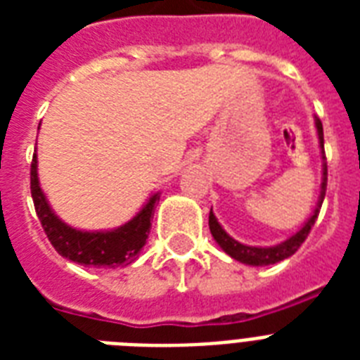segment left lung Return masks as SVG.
<instances>
[{"label": "left lung", "instance_id": "left-lung-1", "mask_svg": "<svg viewBox=\"0 0 360 360\" xmlns=\"http://www.w3.org/2000/svg\"><path fill=\"white\" fill-rule=\"evenodd\" d=\"M316 129H318L319 146L323 149V124H321V121H319L318 117H316ZM325 191H327V162H325L323 151V183H321V194H319L318 205H316V211H314L312 217L308 219L307 224L302 226L295 236H291L290 239H285L284 243H280V245L267 246V248L243 245L239 240L231 239V237L222 230V226L219 224V220H217V217L213 214V209L209 211V230L213 233L214 240L220 245V248H222L228 256L237 259V262L246 263V265H254V267H257V265H273V263H278L282 262V259H285V257L293 256V254L299 250V246L304 243V239H307L310 230H312V226L316 224L319 209H321V203H323Z\"/></svg>", "mask_w": 360, "mask_h": 360}]
</instances>
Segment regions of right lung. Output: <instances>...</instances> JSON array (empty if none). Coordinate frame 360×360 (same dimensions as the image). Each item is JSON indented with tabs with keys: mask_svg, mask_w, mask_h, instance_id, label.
Masks as SVG:
<instances>
[{
	"mask_svg": "<svg viewBox=\"0 0 360 360\" xmlns=\"http://www.w3.org/2000/svg\"><path fill=\"white\" fill-rule=\"evenodd\" d=\"M31 198L48 240L63 257L86 267H123L138 257L146 245L158 194L149 198L134 219L112 231H80L59 220L48 205L37 177V157L31 160Z\"/></svg>",
	"mask_w": 360,
	"mask_h": 360,
	"instance_id": "add662e5",
	"label": "right lung"
}]
</instances>
